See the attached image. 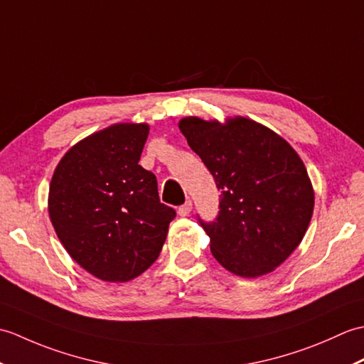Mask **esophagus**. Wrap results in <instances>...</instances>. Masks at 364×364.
<instances>
[{"instance_id": "34e87169", "label": "esophagus", "mask_w": 364, "mask_h": 364, "mask_svg": "<svg viewBox=\"0 0 364 364\" xmlns=\"http://www.w3.org/2000/svg\"><path fill=\"white\" fill-rule=\"evenodd\" d=\"M191 211H192V202H191V200H188L186 203L178 208V214H180L181 218H186V215L191 214Z\"/></svg>"}]
</instances>
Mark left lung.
<instances>
[{
    "mask_svg": "<svg viewBox=\"0 0 364 364\" xmlns=\"http://www.w3.org/2000/svg\"><path fill=\"white\" fill-rule=\"evenodd\" d=\"M222 191L219 215L202 222L213 257L231 274L257 278L297 249L310 225L314 191L304 161L282 136L241 117L178 123Z\"/></svg>",
    "mask_w": 364,
    "mask_h": 364,
    "instance_id": "8db88e82",
    "label": "left lung"
}]
</instances>
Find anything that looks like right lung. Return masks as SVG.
<instances>
[{"label": "right lung", "instance_id": "1", "mask_svg": "<svg viewBox=\"0 0 364 364\" xmlns=\"http://www.w3.org/2000/svg\"><path fill=\"white\" fill-rule=\"evenodd\" d=\"M150 127L115 123L84 137L54 168L48 213L68 255L103 282L125 283L158 259L175 211L139 166Z\"/></svg>", "mask_w": 364, "mask_h": 364}]
</instances>
